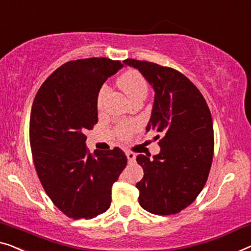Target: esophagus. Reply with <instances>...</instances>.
Instances as JSON below:
<instances>
[{
	"mask_svg": "<svg viewBox=\"0 0 251 251\" xmlns=\"http://www.w3.org/2000/svg\"><path fill=\"white\" fill-rule=\"evenodd\" d=\"M126 156H127V159H128V162H135V159H136L135 153H133L130 151H126Z\"/></svg>",
	"mask_w": 251,
	"mask_h": 251,
	"instance_id": "1",
	"label": "esophagus"
}]
</instances>
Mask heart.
I'll use <instances>...</instances> for the list:
<instances>
[{
    "mask_svg": "<svg viewBox=\"0 0 251 251\" xmlns=\"http://www.w3.org/2000/svg\"><path fill=\"white\" fill-rule=\"evenodd\" d=\"M121 88L124 90V92L128 96L130 100L136 98L138 96H147L148 93V84L147 81L144 80V77L141 75L140 73L136 71H128L125 74H123L118 81ZM109 88L108 85L103 84L100 88L98 92V98H97V104L100 108L102 106V102L104 100V97L107 96ZM138 128V124L136 122H128V123H123L118 126V133L119 135L123 137H126L129 135L130 133H133L134 130Z\"/></svg>",
    "mask_w": 251,
    "mask_h": 251,
    "instance_id": "1",
    "label": "heart"
}]
</instances>
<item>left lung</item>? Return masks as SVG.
<instances>
[{
    "label": "left lung",
    "mask_w": 251,
    "mask_h": 251,
    "mask_svg": "<svg viewBox=\"0 0 251 251\" xmlns=\"http://www.w3.org/2000/svg\"><path fill=\"white\" fill-rule=\"evenodd\" d=\"M124 63L154 90L147 133L161 137L159 154L136 156L144 171L136 184L138 203L152 214H176L195 201L207 180L214 150L211 111L200 90L178 71L132 58Z\"/></svg>",
    "instance_id": "1"
}]
</instances>
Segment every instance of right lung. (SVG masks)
Masks as SVG:
<instances>
[{
  "mask_svg": "<svg viewBox=\"0 0 251 251\" xmlns=\"http://www.w3.org/2000/svg\"><path fill=\"white\" fill-rule=\"evenodd\" d=\"M123 66L106 57L67 62L33 100L29 136L37 174L51 201L74 220L110 207L111 187L126 167L119 148L90 153L85 144V132L98 122L99 90Z\"/></svg>",
  "mask_w": 251,
  "mask_h": 251,
  "instance_id": "obj_1",
  "label": "right lung"
}]
</instances>
